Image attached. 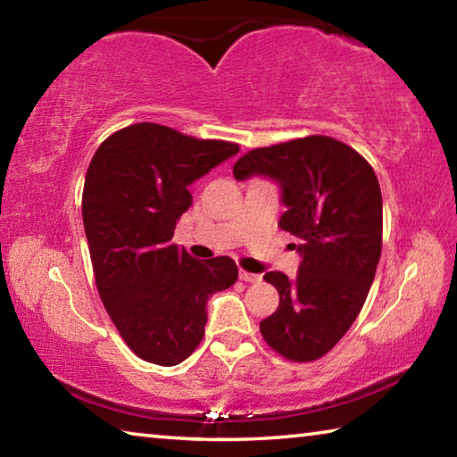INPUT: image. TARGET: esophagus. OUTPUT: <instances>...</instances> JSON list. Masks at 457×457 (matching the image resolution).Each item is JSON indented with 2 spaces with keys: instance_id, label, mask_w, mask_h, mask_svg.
<instances>
[{
  "instance_id": "obj_1",
  "label": "esophagus",
  "mask_w": 457,
  "mask_h": 457,
  "mask_svg": "<svg viewBox=\"0 0 457 457\" xmlns=\"http://www.w3.org/2000/svg\"><path fill=\"white\" fill-rule=\"evenodd\" d=\"M239 280L256 284V282H262V274H252V272H245V270H239Z\"/></svg>"
}]
</instances>
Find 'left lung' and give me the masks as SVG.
I'll return each mask as SVG.
<instances>
[{
	"instance_id": "obj_1",
	"label": "left lung",
	"mask_w": 457,
	"mask_h": 457,
	"mask_svg": "<svg viewBox=\"0 0 457 457\" xmlns=\"http://www.w3.org/2000/svg\"><path fill=\"white\" fill-rule=\"evenodd\" d=\"M234 177L272 179L286 207L278 226L298 239L296 278L264 276L280 304L260 322L262 337L290 361L319 359L351 328L375 280L383 199L373 167L349 145L314 135L245 153Z\"/></svg>"
}]
</instances>
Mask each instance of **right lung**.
I'll return each instance as SVG.
<instances>
[{
	"label": "right lung",
	"instance_id": "right-lung-1",
	"mask_svg": "<svg viewBox=\"0 0 457 457\" xmlns=\"http://www.w3.org/2000/svg\"><path fill=\"white\" fill-rule=\"evenodd\" d=\"M237 151L137 122L108 137L90 161L82 220L100 300L130 351L154 365H179L195 351L207 300L237 280L231 258L201 262L171 244L193 204V181Z\"/></svg>",
	"mask_w": 457,
	"mask_h": 457
}]
</instances>
